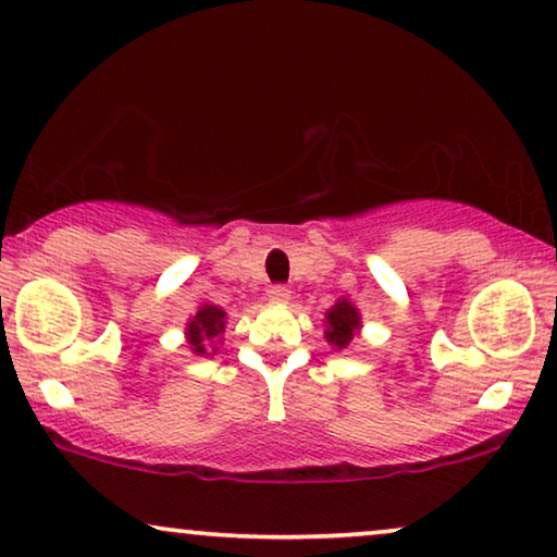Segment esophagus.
Here are the masks:
<instances>
[{
    "label": "esophagus",
    "mask_w": 557,
    "mask_h": 557,
    "mask_svg": "<svg viewBox=\"0 0 557 557\" xmlns=\"http://www.w3.org/2000/svg\"><path fill=\"white\" fill-rule=\"evenodd\" d=\"M267 295H270L272 302H287V300H290V290H287L285 285H272L270 290H267Z\"/></svg>",
    "instance_id": "34e87169"
}]
</instances>
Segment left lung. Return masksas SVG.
<instances>
[{"label":"left lung","instance_id":"1","mask_svg":"<svg viewBox=\"0 0 557 557\" xmlns=\"http://www.w3.org/2000/svg\"><path fill=\"white\" fill-rule=\"evenodd\" d=\"M359 329H361L359 310H356L346 298H341L336 306L325 313V341H329L333 348H338V351L351 344Z\"/></svg>","mask_w":557,"mask_h":557}]
</instances>
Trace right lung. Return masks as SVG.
Segmentation results:
<instances>
[{
  "label": "right lung",
  "mask_w": 557,
  "mask_h": 557,
  "mask_svg": "<svg viewBox=\"0 0 557 557\" xmlns=\"http://www.w3.org/2000/svg\"><path fill=\"white\" fill-rule=\"evenodd\" d=\"M224 329H226V313L219 306L198 308V313L190 318L188 329H185V338H188L190 351L198 356L201 354L211 356L208 354L209 350L216 354L219 348L216 346L211 348V344H216V338L224 333Z\"/></svg>",
  "instance_id": "1"
}]
</instances>
